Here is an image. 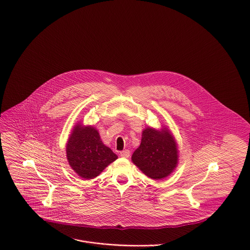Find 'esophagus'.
<instances>
[{
    "mask_svg": "<svg viewBox=\"0 0 250 250\" xmlns=\"http://www.w3.org/2000/svg\"><path fill=\"white\" fill-rule=\"evenodd\" d=\"M122 158H129L130 157V151L129 150H123L119 154Z\"/></svg>",
    "mask_w": 250,
    "mask_h": 250,
    "instance_id": "esophagus-1",
    "label": "esophagus"
}]
</instances>
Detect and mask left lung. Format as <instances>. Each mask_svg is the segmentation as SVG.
<instances>
[{
    "label": "left lung",
    "instance_id": "1",
    "mask_svg": "<svg viewBox=\"0 0 250 250\" xmlns=\"http://www.w3.org/2000/svg\"><path fill=\"white\" fill-rule=\"evenodd\" d=\"M178 145L167 128L143 131L142 143L132 155V162L149 178L162 180L169 176L178 166Z\"/></svg>",
    "mask_w": 250,
    "mask_h": 250
}]
</instances>
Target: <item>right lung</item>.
Masks as SVG:
<instances>
[{"label": "right lung", "mask_w": 250, "mask_h": 250, "mask_svg": "<svg viewBox=\"0 0 250 250\" xmlns=\"http://www.w3.org/2000/svg\"><path fill=\"white\" fill-rule=\"evenodd\" d=\"M66 157L72 169L83 179L97 177L117 159L112 150L102 143L93 126L77 123L66 143Z\"/></svg>", "instance_id": "right-lung-1"}]
</instances>
